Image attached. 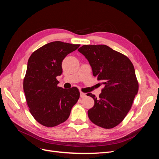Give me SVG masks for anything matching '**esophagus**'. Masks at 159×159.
<instances>
[{"label": "esophagus", "mask_w": 159, "mask_h": 159, "mask_svg": "<svg viewBox=\"0 0 159 159\" xmlns=\"http://www.w3.org/2000/svg\"><path fill=\"white\" fill-rule=\"evenodd\" d=\"M85 96H86L85 93H83V92H80V97H81V98H85Z\"/></svg>", "instance_id": "esophagus-1"}]
</instances>
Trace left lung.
Listing matches in <instances>:
<instances>
[{"instance_id": "obj_1", "label": "left lung", "mask_w": 159, "mask_h": 159, "mask_svg": "<svg viewBox=\"0 0 159 159\" xmlns=\"http://www.w3.org/2000/svg\"><path fill=\"white\" fill-rule=\"evenodd\" d=\"M92 68L93 75L104 88L99 98L88 93L94 105L88 117L96 125L111 129L122 122L137 94L139 84L128 57L106 45H84L78 49Z\"/></svg>"}]
</instances>
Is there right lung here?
<instances>
[{"label":"right lung","mask_w":159,"mask_h":159,"mask_svg":"<svg viewBox=\"0 0 159 159\" xmlns=\"http://www.w3.org/2000/svg\"><path fill=\"white\" fill-rule=\"evenodd\" d=\"M80 46L50 42L34 52L28 59L23 89L30 113L42 125L52 127L66 121L80 98L78 88L58 87L56 79L62 73L65 57Z\"/></svg>","instance_id":"add662e5"}]
</instances>
